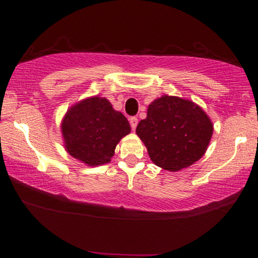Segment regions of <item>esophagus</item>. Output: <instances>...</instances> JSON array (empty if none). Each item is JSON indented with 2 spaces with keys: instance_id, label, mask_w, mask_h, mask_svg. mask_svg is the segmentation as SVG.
I'll list each match as a JSON object with an SVG mask.
<instances>
[{
  "instance_id": "34e87169",
  "label": "esophagus",
  "mask_w": 258,
  "mask_h": 258,
  "mask_svg": "<svg viewBox=\"0 0 258 258\" xmlns=\"http://www.w3.org/2000/svg\"><path fill=\"white\" fill-rule=\"evenodd\" d=\"M137 123H138L137 117H135V116L130 117V125H131V128L133 130V131H135L136 127H137Z\"/></svg>"
}]
</instances>
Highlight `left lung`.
I'll list each match as a JSON object with an SVG mask.
<instances>
[{
    "mask_svg": "<svg viewBox=\"0 0 258 258\" xmlns=\"http://www.w3.org/2000/svg\"><path fill=\"white\" fill-rule=\"evenodd\" d=\"M136 133L156 166L177 172L203 158L214 125L193 100L164 94L150 103Z\"/></svg>",
    "mask_w": 258,
    "mask_h": 258,
    "instance_id": "1",
    "label": "left lung"
}]
</instances>
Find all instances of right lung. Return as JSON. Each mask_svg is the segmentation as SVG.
I'll return each instance as SVG.
<instances>
[{"label": "right lung", "mask_w": 258, "mask_h": 258, "mask_svg": "<svg viewBox=\"0 0 258 258\" xmlns=\"http://www.w3.org/2000/svg\"><path fill=\"white\" fill-rule=\"evenodd\" d=\"M60 130L68 154L94 167L111 161L115 148L131 132V126L108 99L92 96L68 109Z\"/></svg>", "instance_id": "add662e5"}]
</instances>
